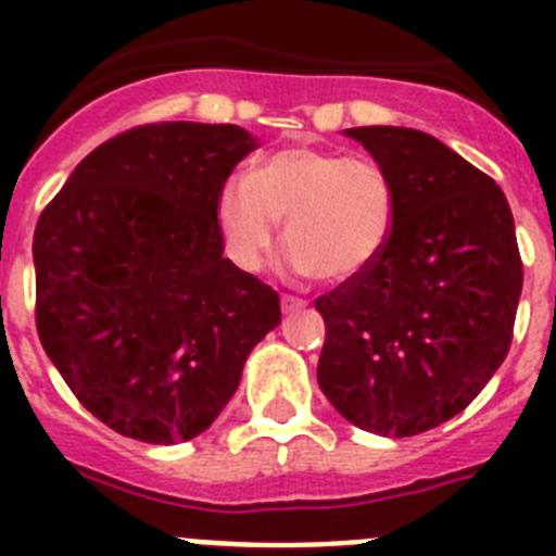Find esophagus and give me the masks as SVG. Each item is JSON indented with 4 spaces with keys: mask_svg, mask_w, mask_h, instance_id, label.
Listing matches in <instances>:
<instances>
[{
    "mask_svg": "<svg viewBox=\"0 0 556 556\" xmlns=\"http://www.w3.org/2000/svg\"><path fill=\"white\" fill-rule=\"evenodd\" d=\"M306 306L303 298H294V294H281V308L283 312H298V308Z\"/></svg>",
    "mask_w": 556,
    "mask_h": 556,
    "instance_id": "34e87169",
    "label": "esophagus"
}]
</instances>
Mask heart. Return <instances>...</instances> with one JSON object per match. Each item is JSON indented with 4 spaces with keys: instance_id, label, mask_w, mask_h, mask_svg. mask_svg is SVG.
Segmentation results:
<instances>
[{
    "instance_id": "heart-1",
    "label": "heart",
    "mask_w": 556,
    "mask_h": 556,
    "mask_svg": "<svg viewBox=\"0 0 556 556\" xmlns=\"http://www.w3.org/2000/svg\"><path fill=\"white\" fill-rule=\"evenodd\" d=\"M289 262L328 283L370 273L390 248L397 194L390 172L370 159L320 147H283L250 175L233 172L217 191L225 253L244 273L262 269L281 233Z\"/></svg>"
}]
</instances>
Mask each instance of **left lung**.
I'll return each instance as SVG.
<instances>
[{
  "label": "left lung",
  "mask_w": 556,
  "mask_h": 556,
  "mask_svg": "<svg viewBox=\"0 0 556 556\" xmlns=\"http://www.w3.org/2000/svg\"><path fill=\"white\" fill-rule=\"evenodd\" d=\"M390 172L397 223L381 262L320 294L317 381L339 415L381 437L445 424L513 345L523 264L490 175L409 127H351Z\"/></svg>",
  "instance_id": "8db88e82"
}]
</instances>
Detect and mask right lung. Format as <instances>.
Segmentation results:
<instances>
[{
	"instance_id": "1",
	"label": "right lung",
	"mask_w": 556,
	"mask_h": 556,
	"mask_svg": "<svg viewBox=\"0 0 556 556\" xmlns=\"http://www.w3.org/2000/svg\"><path fill=\"white\" fill-rule=\"evenodd\" d=\"M255 147L236 125L155 122L88 152L33 236L36 328L68 390L141 443L203 434L281 323L225 258L217 191Z\"/></svg>"
}]
</instances>
